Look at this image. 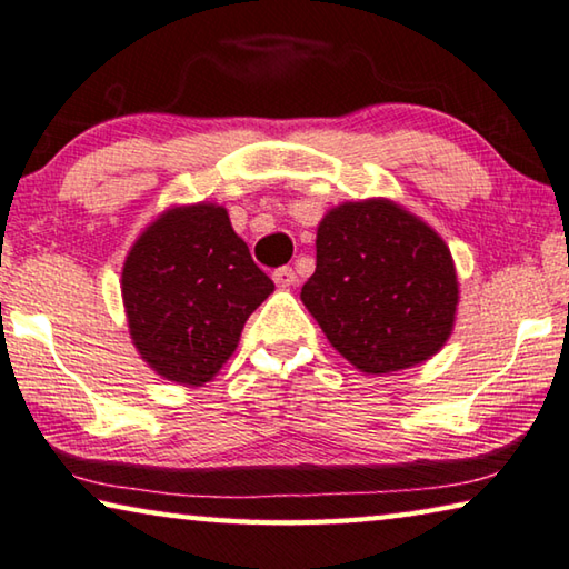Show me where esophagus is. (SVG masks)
<instances>
[{
  "mask_svg": "<svg viewBox=\"0 0 569 569\" xmlns=\"http://www.w3.org/2000/svg\"><path fill=\"white\" fill-rule=\"evenodd\" d=\"M272 279H274L277 287H290V284L297 282V274H295L292 267H277L272 272Z\"/></svg>",
  "mask_w": 569,
  "mask_h": 569,
  "instance_id": "34e87169",
  "label": "esophagus"
}]
</instances>
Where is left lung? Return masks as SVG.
Wrapping results in <instances>:
<instances>
[{
    "instance_id": "obj_1",
    "label": "left lung",
    "mask_w": 569,
    "mask_h": 569,
    "mask_svg": "<svg viewBox=\"0 0 569 569\" xmlns=\"http://www.w3.org/2000/svg\"><path fill=\"white\" fill-rule=\"evenodd\" d=\"M300 297L340 356L362 372H390L443 346L459 284L431 227L390 201H358L322 219L318 267Z\"/></svg>"
}]
</instances>
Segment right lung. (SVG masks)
Listing matches in <instances>:
<instances>
[{
  "mask_svg": "<svg viewBox=\"0 0 569 569\" xmlns=\"http://www.w3.org/2000/svg\"><path fill=\"white\" fill-rule=\"evenodd\" d=\"M274 282L213 203L173 209L143 231L123 267V302L138 352L158 376L203 386L234 352Z\"/></svg>",
  "mask_w": 569,
  "mask_h": 569,
  "instance_id": "add662e5",
  "label": "right lung"
}]
</instances>
